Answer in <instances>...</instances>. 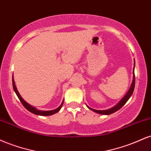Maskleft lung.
I'll list each match as a JSON object with an SVG mask.
<instances>
[{
  "label": "left lung",
  "mask_w": 151,
  "mask_h": 151,
  "mask_svg": "<svg viewBox=\"0 0 151 151\" xmlns=\"http://www.w3.org/2000/svg\"><path fill=\"white\" fill-rule=\"evenodd\" d=\"M134 68H135V60H134V67H133V81H132V83H131V86H130V88H129V91H128V92L126 93L125 96H124V97L121 99V101H119L116 105L112 107V108L106 109V110H96V109H91V107H89V106H87L86 104V106H87V108L90 109V110L96 112V114H102V115H109V114H113V113H114V112L117 111L118 110H119V109H120L121 107H122L123 106H124L126 103V102H127L128 100L129 99L130 97H131V95H132V93L133 92V90H134V87H135Z\"/></svg>",
  "instance_id": "1"
}]
</instances>
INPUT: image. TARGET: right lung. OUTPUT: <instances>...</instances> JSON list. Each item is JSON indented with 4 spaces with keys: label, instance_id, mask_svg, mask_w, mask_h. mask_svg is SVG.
Instances as JSON below:
<instances>
[{
    "label": "right lung",
    "instance_id": "add662e5",
    "mask_svg": "<svg viewBox=\"0 0 151 151\" xmlns=\"http://www.w3.org/2000/svg\"><path fill=\"white\" fill-rule=\"evenodd\" d=\"M12 81H13V89H14V91L16 93V95L18 96V97L19 99H20V101L21 103L22 104V105L24 106V107L27 109V110H28L29 111L31 112V113L34 114H36V115H38V116H51V115H53V114L58 113L59 111L62 108V105H63V103H64V100L62 101L61 105L60 106L58 107V108L54 109V110H51V111H41V110H38L35 108V107L32 106V105L29 104L27 102H26L25 100L22 99V97L21 96H20V93L18 92V89H17V87L16 86H15V81H14V79H13H13H12Z\"/></svg>",
    "mask_w": 151,
    "mask_h": 151
}]
</instances>
